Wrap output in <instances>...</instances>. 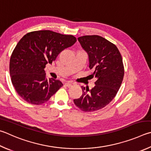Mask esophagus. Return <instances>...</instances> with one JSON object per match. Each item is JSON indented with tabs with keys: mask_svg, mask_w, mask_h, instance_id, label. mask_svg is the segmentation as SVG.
<instances>
[{
	"mask_svg": "<svg viewBox=\"0 0 151 151\" xmlns=\"http://www.w3.org/2000/svg\"><path fill=\"white\" fill-rule=\"evenodd\" d=\"M71 85H72V84H71L70 82H66L65 83V86L67 87H70V86H71Z\"/></svg>",
	"mask_w": 151,
	"mask_h": 151,
	"instance_id": "esophagus-1",
	"label": "esophagus"
}]
</instances>
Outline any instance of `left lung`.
<instances>
[{
  "mask_svg": "<svg viewBox=\"0 0 151 151\" xmlns=\"http://www.w3.org/2000/svg\"><path fill=\"white\" fill-rule=\"evenodd\" d=\"M88 55L91 76L96 78L93 88L81 86L83 93L73 100L75 105L85 112L101 109L112 101L119 89L124 76L121 55L115 44L97 35L78 38Z\"/></svg>",
  "mask_w": 151,
  "mask_h": 151,
  "instance_id": "1",
  "label": "left lung"
}]
</instances>
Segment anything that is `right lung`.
<instances>
[{
	"label": "right lung",
	"instance_id": "right-lung-1",
	"mask_svg": "<svg viewBox=\"0 0 151 151\" xmlns=\"http://www.w3.org/2000/svg\"><path fill=\"white\" fill-rule=\"evenodd\" d=\"M76 41L72 35L50 30L32 32L20 39L10 57L9 70L12 85L24 100L42 104L63 86L60 80H47L44 68Z\"/></svg>",
	"mask_w": 151,
	"mask_h": 151
}]
</instances>
